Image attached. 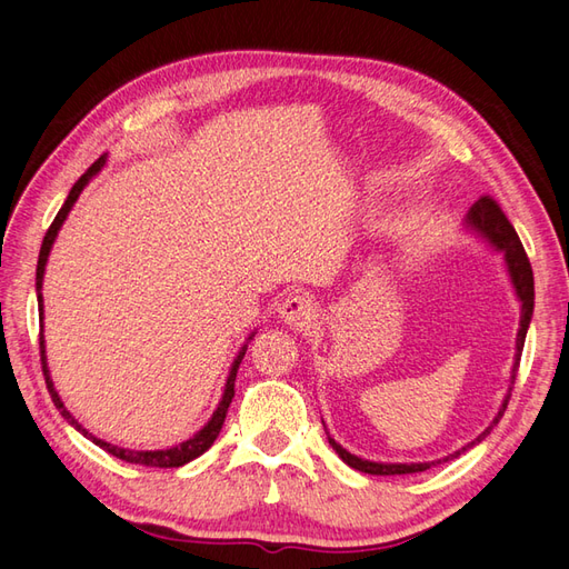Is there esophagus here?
Listing matches in <instances>:
<instances>
[{
	"mask_svg": "<svg viewBox=\"0 0 569 569\" xmlns=\"http://www.w3.org/2000/svg\"><path fill=\"white\" fill-rule=\"evenodd\" d=\"M279 312L286 325H290L293 329H306L317 320V302L306 293H296L283 300Z\"/></svg>",
	"mask_w": 569,
	"mask_h": 569,
	"instance_id": "esophagus-1",
	"label": "esophagus"
}]
</instances>
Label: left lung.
Returning <instances> with one entry per match:
<instances>
[{"label":"left lung","instance_id":"left-lung-1","mask_svg":"<svg viewBox=\"0 0 569 569\" xmlns=\"http://www.w3.org/2000/svg\"><path fill=\"white\" fill-rule=\"evenodd\" d=\"M468 222L472 224L475 230H478L482 237H487L497 249H501L505 252V259H507V267H509V276H511V283L513 288H517V296L521 300V327H519V337H517V361H513V371H511V388H513V378H517V371H519V361H521V351H523V341H526V332H528V322H531V315H533V269H531V261H528L526 252H523V244L519 240L517 230L511 228V222L507 220L505 210L499 208V203L495 201L492 196H480L478 201H475V206L470 208L468 213ZM511 388H509V395L505 398V405H501L499 415L495 417V421L490 427H487L478 439H475L472 443H468L463 451H468V448H472L475 443H480L487 433H490L495 429L497 421L501 419V415H505V409L509 405V398H511ZM329 439V446L335 448V451L339 453V458L345 460L347 466H351L353 470H361V472H368V475H407V472H425L429 470L431 466L441 463V460H433V463H373V460H363L359 456H351L347 448H341L332 436H327ZM463 451H456L453 456L448 458H458ZM443 458V460H448Z\"/></svg>","mask_w":569,"mask_h":569}]
</instances>
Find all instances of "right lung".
<instances>
[{
    "mask_svg": "<svg viewBox=\"0 0 569 569\" xmlns=\"http://www.w3.org/2000/svg\"><path fill=\"white\" fill-rule=\"evenodd\" d=\"M103 157H99V160L91 164L82 177L77 179V183L72 187V191H70V196H68V201L62 203V208L58 210V216H56V220L50 222V228H48V232H46V237H43V244H41V254H38V269H36V290H38V315H41V322H43V296H41V286H43V271H46V261H48V254H50V247H52V242H56V234H58V230H60V224L64 222V218H68V213H70V208L74 206V201L79 198V193H82V189L87 187L89 183V179L97 174V171L103 167ZM252 339V337H249ZM244 351H247V345L242 347V351L237 353V359H234V363H232V368H230V376H228V386H224V392H222V400H220V405H218V409L213 412V417H210V421L208 425L198 431L193 439H189V441H183V443H179V446H171V448H164V451H128V448H118V446H113V443H106V441H101V439H97V436H91L82 425H77V419L68 412V409H64V405L60 402V398H58V392H56V388H52V380H50V373H48V366H46V341H43V335H41V366H43V376H46V386H48V392H50V398H52V402H56V407L60 409V415L70 421V425L77 429V431H82L87 439H91L94 441L99 448H103L106 453H111V456H116V458H121V460H126V463H136V466H148V468H179V466H187L189 460H193V458H198V456H203L210 446H213V441L218 439V433H220V429H222V421H224V415H228V407H230V402H232V398H234V378H237V368H240V363H242V359H244Z\"/></svg>",
    "mask_w": 569,
    "mask_h": 569,
    "instance_id": "1",
    "label": "right lung"
}]
</instances>
